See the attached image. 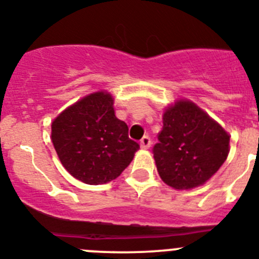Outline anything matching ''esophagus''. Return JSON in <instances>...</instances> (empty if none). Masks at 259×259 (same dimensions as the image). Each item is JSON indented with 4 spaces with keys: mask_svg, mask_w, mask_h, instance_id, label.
<instances>
[{
    "mask_svg": "<svg viewBox=\"0 0 259 259\" xmlns=\"http://www.w3.org/2000/svg\"><path fill=\"white\" fill-rule=\"evenodd\" d=\"M151 144H152V140L149 136H144V138L140 140V145L143 149H148V148L151 147Z\"/></svg>",
    "mask_w": 259,
    "mask_h": 259,
    "instance_id": "34e87169",
    "label": "esophagus"
}]
</instances>
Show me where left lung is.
<instances>
[{
	"label": "left lung",
	"instance_id": "left-lung-1",
	"mask_svg": "<svg viewBox=\"0 0 259 259\" xmlns=\"http://www.w3.org/2000/svg\"><path fill=\"white\" fill-rule=\"evenodd\" d=\"M161 180L177 190L198 187L227 160L229 135L193 102L182 101L163 114L153 147Z\"/></svg>",
	"mask_w": 259,
	"mask_h": 259
}]
</instances>
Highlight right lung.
Returning a JSON list of instances; mask_svg holds the SVG:
<instances>
[{
    "label": "right lung",
    "mask_w": 259,
    "mask_h": 259,
    "mask_svg": "<svg viewBox=\"0 0 259 259\" xmlns=\"http://www.w3.org/2000/svg\"><path fill=\"white\" fill-rule=\"evenodd\" d=\"M112 105L110 94L94 93L64 110L52 123V143L61 163L88 185L115 180L140 148L128 138V125L115 116Z\"/></svg>",
    "instance_id": "obj_1"
}]
</instances>
